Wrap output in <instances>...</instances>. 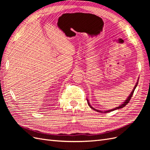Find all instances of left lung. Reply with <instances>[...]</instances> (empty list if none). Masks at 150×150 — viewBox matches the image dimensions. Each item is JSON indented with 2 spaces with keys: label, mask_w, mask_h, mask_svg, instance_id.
<instances>
[{
  "label": "left lung",
  "mask_w": 150,
  "mask_h": 150,
  "mask_svg": "<svg viewBox=\"0 0 150 150\" xmlns=\"http://www.w3.org/2000/svg\"><path fill=\"white\" fill-rule=\"evenodd\" d=\"M138 82L137 83V84H136V85H135V86H134V89H133V91H132V92H131V93L130 94V95L129 96V97H128V98L126 99V100L122 103V104H121V105L120 106H118V107H117V108H114V109H112V110H108V111H99V110H96V109H94V108H93L91 106V104H90V103H89V101H88V99H87V102H88V105L93 110H95V111H98V112H104V113H107V112H111V111H115V110H118V109H120V108H123V107H125L127 104H128L129 102V101H130V99H131V97H132V96H133V93H134V89H136V88H137V85H138Z\"/></svg>",
  "instance_id": "1"
}]
</instances>
